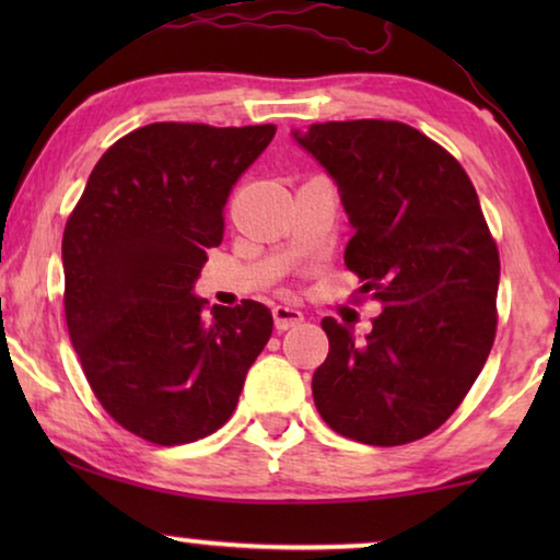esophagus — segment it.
Instances as JSON below:
<instances>
[{"label": "esophagus", "mask_w": 560, "mask_h": 560, "mask_svg": "<svg viewBox=\"0 0 560 560\" xmlns=\"http://www.w3.org/2000/svg\"><path fill=\"white\" fill-rule=\"evenodd\" d=\"M272 318H275V328H278V331H288V328L301 324L303 313L293 308V305H275Z\"/></svg>", "instance_id": "34e87169"}]
</instances>
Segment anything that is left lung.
<instances>
[{
	"label": "left lung",
	"instance_id": "obj_1",
	"mask_svg": "<svg viewBox=\"0 0 560 560\" xmlns=\"http://www.w3.org/2000/svg\"><path fill=\"white\" fill-rule=\"evenodd\" d=\"M336 180L354 236L343 262L382 303L364 341L331 316L313 400L336 433L402 446L469 393L497 334L500 252L458 160L410 125L351 119L293 132Z\"/></svg>",
	"mask_w": 560,
	"mask_h": 560
}]
</instances>
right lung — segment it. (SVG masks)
Returning <instances> with one entry per match:
<instances>
[{"mask_svg": "<svg viewBox=\"0 0 560 560\" xmlns=\"http://www.w3.org/2000/svg\"><path fill=\"white\" fill-rule=\"evenodd\" d=\"M275 125L155 121L112 144L63 232V308L102 408L129 433L180 446L232 418L270 341L262 303L211 308L194 282L224 240V206Z\"/></svg>", "mask_w": 560, "mask_h": 560, "instance_id": "right-lung-1", "label": "right lung"}]
</instances>
